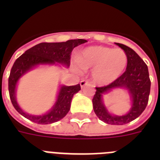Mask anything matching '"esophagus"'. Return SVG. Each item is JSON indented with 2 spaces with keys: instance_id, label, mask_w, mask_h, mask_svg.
I'll list each match as a JSON object with an SVG mask.
<instances>
[{
  "instance_id": "esophagus-1",
  "label": "esophagus",
  "mask_w": 160,
  "mask_h": 160,
  "mask_svg": "<svg viewBox=\"0 0 160 160\" xmlns=\"http://www.w3.org/2000/svg\"><path fill=\"white\" fill-rule=\"evenodd\" d=\"M90 82L88 81V80H82L81 82H80V86H81V87L82 88V87H84L85 86H87V85H89L90 84Z\"/></svg>"
}]
</instances>
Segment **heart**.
Here are the masks:
<instances>
[{
  "label": "heart",
  "mask_w": 160,
  "mask_h": 160,
  "mask_svg": "<svg viewBox=\"0 0 160 160\" xmlns=\"http://www.w3.org/2000/svg\"><path fill=\"white\" fill-rule=\"evenodd\" d=\"M77 62L78 70L93 69L94 82L108 85L123 73L128 65V57L122 49L95 46L83 49L78 56Z\"/></svg>",
  "instance_id": "heart-1"
}]
</instances>
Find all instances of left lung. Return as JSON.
I'll return each instance as SVG.
<instances>
[{"mask_svg": "<svg viewBox=\"0 0 160 160\" xmlns=\"http://www.w3.org/2000/svg\"><path fill=\"white\" fill-rule=\"evenodd\" d=\"M125 52L128 57L126 71L111 84L102 87H96L93 98L94 111L100 120L111 125H123L138 118L146 108L149 99L151 80L148 68L132 49L123 44L115 43ZM114 88H125L131 95L132 105L128 114L118 117L110 114L102 102V95Z\"/></svg>", "mask_w": 160, "mask_h": 160, "instance_id": "1", "label": "left lung"}]
</instances>
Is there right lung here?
<instances>
[{
  "instance_id": "obj_1",
  "label": "right lung",
  "mask_w": 160,
  "mask_h": 160,
  "mask_svg": "<svg viewBox=\"0 0 160 160\" xmlns=\"http://www.w3.org/2000/svg\"><path fill=\"white\" fill-rule=\"evenodd\" d=\"M87 42L84 39H74L65 42H42L26 50L15 61L8 78V92L12 106L19 114L38 124L53 123L66 116L70 111L73 94L81 90L80 85L61 87L57 101L49 112L43 115H31L22 111L17 102V83L20 78L38 65L58 62L69 67L73 48Z\"/></svg>"
}]
</instances>
